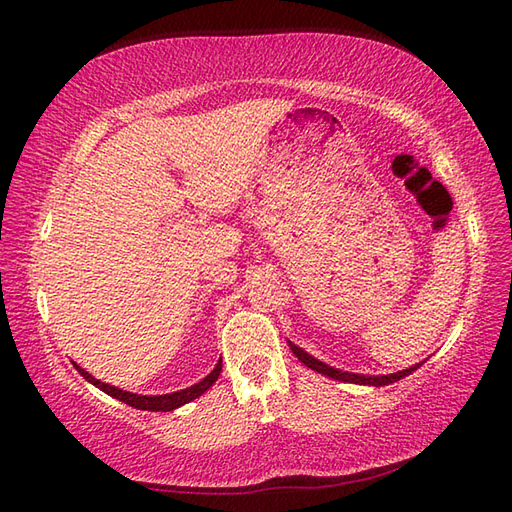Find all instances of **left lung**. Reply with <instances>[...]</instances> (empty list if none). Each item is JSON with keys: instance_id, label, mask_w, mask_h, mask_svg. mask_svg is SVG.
Instances as JSON below:
<instances>
[{"instance_id": "obj_1", "label": "left lung", "mask_w": 512, "mask_h": 512, "mask_svg": "<svg viewBox=\"0 0 512 512\" xmlns=\"http://www.w3.org/2000/svg\"><path fill=\"white\" fill-rule=\"evenodd\" d=\"M288 346H290V350L294 352V356H297V359H299L305 367L318 371V374H322V376L333 378V380H339V382L369 384V386H386V384H393V382H397V380H401V378L410 376L412 371H416L418 367H421V365L427 361V359H425V361L416 363V365H412V367H408V369L395 371V374H386V376H367V374H352V371H344V369H337V367H331V365H327V363H322V361H318V359H316V356H312L309 352H305L303 348L294 346V344L290 342V339H288Z\"/></svg>"}]
</instances>
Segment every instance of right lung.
Segmentation results:
<instances>
[{"label": "right lung", "mask_w": 512, "mask_h": 512, "mask_svg": "<svg viewBox=\"0 0 512 512\" xmlns=\"http://www.w3.org/2000/svg\"><path fill=\"white\" fill-rule=\"evenodd\" d=\"M72 365L76 367V371H79V374H81L87 382L98 386V389L104 391L106 395H111V397L123 401V404H128V406H132V408L149 410V412H173V410H177L179 406L190 404V401H194L196 397H200L205 391L211 389L213 382L218 380L220 371H222V359H220L218 365L213 367V371H211L209 376H205L200 382L188 386V389H181V391H175V393H166V395H138V393H130V391L117 389V386H111V384H106V382H100L98 378L91 376L89 371H85L81 365H76V363H72Z\"/></svg>", "instance_id": "add662e5"}]
</instances>
